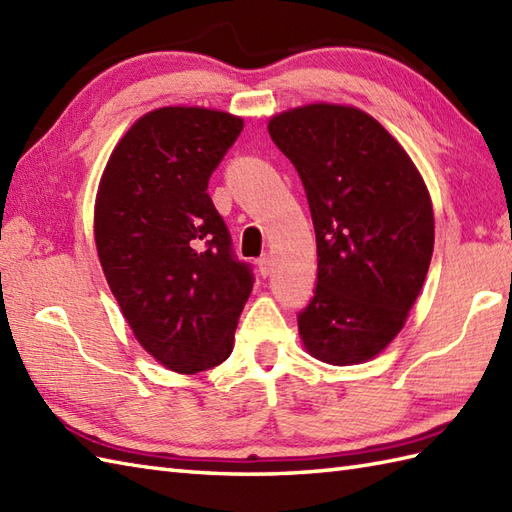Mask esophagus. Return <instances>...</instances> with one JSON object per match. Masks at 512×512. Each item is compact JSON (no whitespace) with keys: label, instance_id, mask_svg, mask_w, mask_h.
Here are the masks:
<instances>
[{"label":"esophagus","instance_id":"esophagus-1","mask_svg":"<svg viewBox=\"0 0 512 512\" xmlns=\"http://www.w3.org/2000/svg\"><path fill=\"white\" fill-rule=\"evenodd\" d=\"M257 268H259V275H262V277H268L270 273H273V257H270V255L259 257Z\"/></svg>","mask_w":512,"mask_h":512}]
</instances>
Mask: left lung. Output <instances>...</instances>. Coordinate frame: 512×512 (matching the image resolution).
<instances>
[{
  "label": "left lung",
  "mask_w": 512,
  "mask_h": 512,
  "mask_svg": "<svg viewBox=\"0 0 512 512\" xmlns=\"http://www.w3.org/2000/svg\"><path fill=\"white\" fill-rule=\"evenodd\" d=\"M268 134L306 187L317 290L299 314L310 356L372 361L405 328L433 255V206L418 167L374 116L308 103L270 116Z\"/></svg>",
  "instance_id": "obj_1"
}]
</instances>
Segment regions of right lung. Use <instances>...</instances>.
<instances>
[{
	"instance_id": "right-lung-1",
	"label": "right lung",
	"mask_w": 512,
	"mask_h": 512,
	"mask_svg": "<svg viewBox=\"0 0 512 512\" xmlns=\"http://www.w3.org/2000/svg\"><path fill=\"white\" fill-rule=\"evenodd\" d=\"M244 121L209 107H158L118 140L94 202L103 273L136 341L178 374L233 352L253 275L206 193Z\"/></svg>"
}]
</instances>
